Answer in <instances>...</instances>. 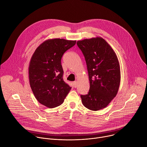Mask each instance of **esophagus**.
Here are the masks:
<instances>
[{
  "mask_svg": "<svg viewBox=\"0 0 147 147\" xmlns=\"http://www.w3.org/2000/svg\"><path fill=\"white\" fill-rule=\"evenodd\" d=\"M73 85H74V87L75 88L77 87V81H74L73 82Z\"/></svg>",
  "mask_w": 147,
  "mask_h": 147,
  "instance_id": "34e87169",
  "label": "esophagus"
}]
</instances>
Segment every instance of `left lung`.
Wrapping results in <instances>:
<instances>
[{
    "label": "left lung",
    "mask_w": 147,
    "mask_h": 147,
    "mask_svg": "<svg viewBox=\"0 0 147 147\" xmlns=\"http://www.w3.org/2000/svg\"><path fill=\"white\" fill-rule=\"evenodd\" d=\"M77 46L85 57L90 88L81 95L83 105L96 111L106 108L116 96L120 82L117 57L107 42L101 37L78 40Z\"/></svg>",
    "instance_id": "obj_1"
}]
</instances>
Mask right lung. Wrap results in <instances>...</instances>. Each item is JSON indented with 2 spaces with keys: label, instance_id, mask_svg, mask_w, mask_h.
<instances>
[{
  "label": "right lung",
  "instance_id": "1",
  "mask_svg": "<svg viewBox=\"0 0 147 147\" xmlns=\"http://www.w3.org/2000/svg\"><path fill=\"white\" fill-rule=\"evenodd\" d=\"M76 40L55 38L41 44L32 55L28 68L30 84L37 100L53 108L64 102L71 87L63 79L61 59Z\"/></svg>",
  "mask_w": 147,
  "mask_h": 147
}]
</instances>
